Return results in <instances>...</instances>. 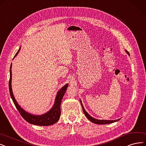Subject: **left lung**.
I'll return each mask as SVG.
<instances>
[{"instance_id": "8db88e82", "label": "left lung", "mask_w": 146, "mask_h": 146, "mask_svg": "<svg viewBox=\"0 0 146 146\" xmlns=\"http://www.w3.org/2000/svg\"><path fill=\"white\" fill-rule=\"evenodd\" d=\"M126 53L128 54V55H130L129 52H128L127 50H126ZM80 102H81V106H82V108H83V112L85 114V115L87 117V118L90 121H91L92 122H93V123H94L95 124H99V125H106V124H108V123H114V122L115 121H117L118 120H119L120 119H117V120H98V119H94L93 117H92V116H90L88 113H87L86 112V111L85 110L83 106V104L82 102H81V100H80Z\"/></svg>"}]
</instances>
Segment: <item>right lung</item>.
Listing matches in <instances>:
<instances>
[{
    "instance_id": "obj_1",
    "label": "right lung",
    "mask_w": 146,
    "mask_h": 146,
    "mask_svg": "<svg viewBox=\"0 0 146 146\" xmlns=\"http://www.w3.org/2000/svg\"><path fill=\"white\" fill-rule=\"evenodd\" d=\"M21 47L19 49L18 51L17 52L14 57L17 56L19 54ZM11 68H12V63L10 66V78L9 81V89L11 98L14 102V104L15 106V107L18 110L20 114L25 120H26L29 123L33 125H38V126H50L56 123V122L59 120L60 116L61 114L60 111V104L62 100V98L65 95L68 84H65L62 88L57 92L56 97L55 99V101L54 106H53L50 111L42 115H33L31 113L26 112L25 110H23L17 103V101L14 98V96L13 93L12 87H11V81H12V71H11Z\"/></svg>"
}]
</instances>
